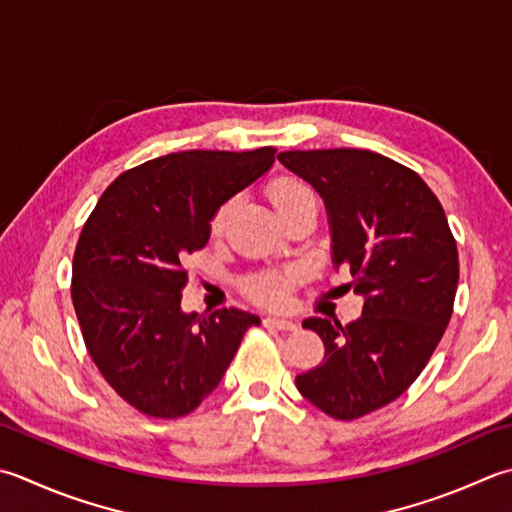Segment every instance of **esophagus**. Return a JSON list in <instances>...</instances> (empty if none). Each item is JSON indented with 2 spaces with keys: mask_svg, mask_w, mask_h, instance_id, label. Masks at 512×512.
Listing matches in <instances>:
<instances>
[{
  "mask_svg": "<svg viewBox=\"0 0 512 512\" xmlns=\"http://www.w3.org/2000/svg\"><path fill=\"white\" fill-rule=\"evenodd\" d=\"M264 326L277 328V330H295L297 328L295 322H290V319H284V317H266Z\"/></svg>",
  "mask_w": 512,
  "mask_h": 512,
  "instance_id": "obj_1",
  "label": "esophagus"
}]
</instances>
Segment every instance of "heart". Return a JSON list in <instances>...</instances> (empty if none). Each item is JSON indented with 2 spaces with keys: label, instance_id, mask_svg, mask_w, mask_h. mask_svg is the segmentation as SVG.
Wrapping results in <instances>:
<instances>
[{
  "label": "heart",
  "instance_id": "obj_1",
  "mask_svg": "<svg viewBox=\"0 0 512 512\" xmlns=\"http://www.w3.org/2000/svg\"><path fill=\"white\" fill-rule=\"evenodd\" d=\"M268 197L273 206L277 208L279 217L290 213V210L302 208V206H315L317 208V193L313 190V186L306 184L304 179L299 177H277L273 184L268 188ZM233 210V202H226L217 208V213L210 219V233L219 235L226 226V219ZM246 293L255 299L259 304L266 306H282L288 293H290V277L288 275H262L250 279L246 284Z\"/></svg>",
  "mask_w": 512,
  "mask_h": 512
}]
</instances>
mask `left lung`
<instances>
[{
    "label": "left lung",
    "mask_w": 512,
    "mask_h": 512,
    "mask_svg": "<svg viewBox=\"0 0 512 512\" xmlns=\"http://www.w3.org/2000/svg\"><path fill=\"white\" fill-rule=\"evenodd\" d=\"M279 162L322 195L333 264L364 295L362 317H310L324 362L297 375L308 402L335 419H357L406 393L453 315L459 257L433 190L415 170L362 148L286 150Z\"/></svg>",
    "instance_id": "1"
}]
</instances>
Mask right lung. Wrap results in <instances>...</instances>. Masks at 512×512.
<instances>
[{"mask_svg": "<svg viewBox=\"0 0 512 512\" xmlns=\"http://www.w3.org/2000/svg\"><path fill=\"white\" fill-rule=\"evenodd\" d=\"M277 148L184 150L126 170L79 235L70 297L99 373L139 413L177 419L222 382L259 317L182 313L186 253L202 250L226 199L262 177Z\"/></svg>", "mask_w": 512, "mask_h": 512, "instance_id": "1", "label": "right lung"}]
</instances>
